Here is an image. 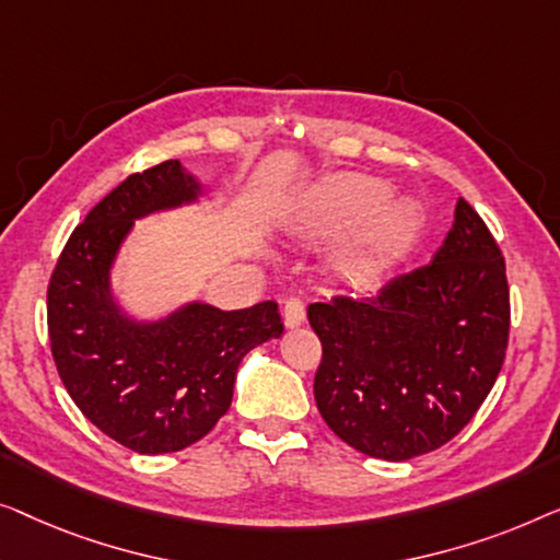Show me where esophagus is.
Here are the masks:
<instances>
[{"label":"esophagus","instance_id":"obj_1","mask_svg":"<svg viewBox=\"0 0 560 560\" xmlns=\"http://www.w3.org/2000/svg\"><path fill=\"white\" fill-rule=\"evenodd\" d=\"M306 322V310L302 299H289L287 306H283V325L287 327H302Z\"/></svg>","mask_w":560,"mask_h":560}]
</instances>
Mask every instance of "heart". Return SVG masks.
Listing matches in <instances>:
<instances>
[{"mask_svg":"<svg viewBox=\"0 0 560 560\" xmlns=\"http://www.w3.org/2000/svg\"><path fill=\"white\" fill-rule=\"evenodd\" d=\"M388 185L368 175H342L314 187L299 223L312 235H340L358 225L345 248L350 266H373L398 256L421 228L413 198H389Z\"/></svg>","mask_w":560,"mask_h":560,"instance_id":"heart-1","label":"heart"}]
</instances>
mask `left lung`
Listing matches in <instances>:
<instances>
[{
	"label": "left lung",
	"instance_id": "1",
	"mask_svg": "<svg viewBox=\"0 0 560 560\" xmlns=\"http://www.w3.org/2000/svg\"><path fill=\"white\" fill-rule=\"evenodd\" d=\"M322 342L314 400L358 452L406 462L444 446L471 421L508 350L505 261L467 200L431 264L373 296L310 304Z\"/></svg>",
	"mask_w": 560,
	"mask_h": 560
}]
</instances>
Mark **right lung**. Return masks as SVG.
<instances>
[{
	"mask_svg": "<svg viewBox=\"0 0 560 560\" xmlns=\"http://www.w3.org/2000/svg\"><path fill=\"white\" fill-rule=\"evenodd\" d=\"M208 198L179 160L137 172L78 225L47 289L60 381L81 413L139 454L200 441L233 400L241 360L283 335L277 302L218 310L200 299L141 317L114 287L133 223Z\"/></svg>",
	"mask_w": 560,
	"mask_h": 560,
	"instance_id": "add662e5",
	"label": "right lung"
}]
</instances>
